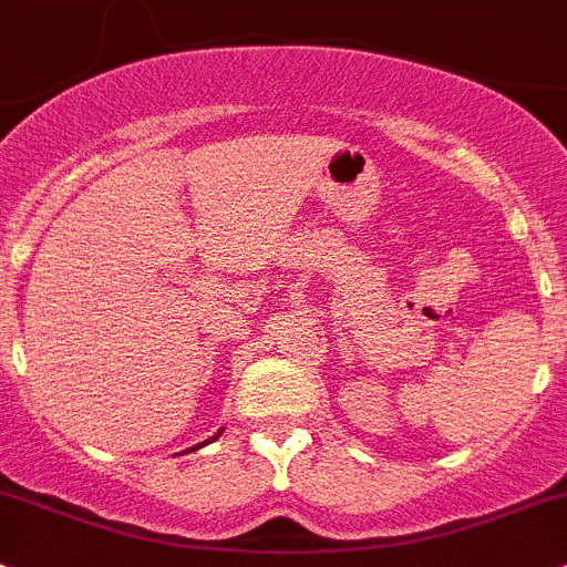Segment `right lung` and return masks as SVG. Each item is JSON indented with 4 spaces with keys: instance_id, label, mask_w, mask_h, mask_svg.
I'll use <instances>...</instances> for the list:
<instances>
[{
    "instance_id": "obj_1",
    "label": "right lung",
    "mask_w": 567,
    "mask_h": 567,
    "mask_svg": "<svg viewBox=\"0 0 567 567\" xmlns=\"http://www.w3.org/2000/svg\"><path fill=\"white\" fill-rule=\"evenodd\" d=\"M213 440H218V434H215V436H213ZM207 442H209V440H207ZM207 442H204V445H207ZM196 447H202V445H196ZM196 447H194V451H196Z\"/></svg>"
}]
</instances>
